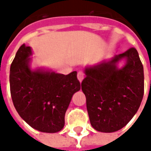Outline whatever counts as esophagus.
<instances>
[{
    "instance_id": "esophagus-1",
    "label": "esophagus",
    "mask_w": 151,
    "mask_h": 151,
    "mask_svg": "<svg viewBox=\"0 0 151 151\" xmlns=\"http://www.w3.org/2000/svg\"><path fill=\"white\" fill-rule=\"evenodd\" d=\"M84 76H85V74H84V73L82 72V71H79V72L78 73V79L80 82H82V80H83Z\"/></svg>"
}]
</instances>
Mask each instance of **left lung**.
Wrapping results in <instances>:
<instances>
[{"mask_svg":"<svg viewBox=\"0 0 151 151\" xmlns=\"http://www.w3.org/2000/svg\"><path fill=\"white\" fill-rule=\"evenodd\" d=\"M124 57L127 65L118 70L115 64ZM85 73L82 90L92 127L103 133L122 129L136 114L144 95L143 65L136 48L130 47Z\"/></svg>","mask_w":151,"mask_h":151,"instance_id":"obj_1","label":"left lung"}]
</instances>
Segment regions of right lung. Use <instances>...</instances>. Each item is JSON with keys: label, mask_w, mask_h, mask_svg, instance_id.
<instances>
[{"label": "right lung", "mask_w": 151, "mask_h": 151, "mask_svg": "<svg viewBox=\"0 0 151 151\" xmlns=\"http://www.w3.org/2000/svg\"><path fill=\"white\" fill-rule=\"evenodd\" d=\"M30 47L22 44L10 66L12 100L19 116L43 133H56L65 125V115L73 95L81 89L77 72L64 75L31 71Z\"/></svg>", "instance_id": "add662e5"}]
</instances>
